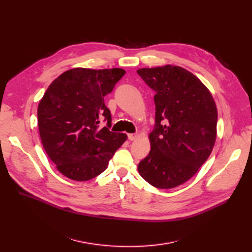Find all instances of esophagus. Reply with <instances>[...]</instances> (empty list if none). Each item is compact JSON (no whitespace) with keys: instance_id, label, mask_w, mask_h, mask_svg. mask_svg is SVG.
Wrapping results in <instances>:
<instances>
[{"instance_id":"34e87169","label":"esophagus","mask_w":252,"mask_h":252,"mask_svg":"<svg viewBox=\"0 0 252 252\" xmlns=\"http://www.w3.org/2000/svg\"><path fill=\"white\" fill-rule=\"evenodd\" d=\"M127 137H128L129 140H134L137 137V134L136 133H129V134H127Z\"/></svg>"}]
</instances>
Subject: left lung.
<instances>
[{
    "label": "left lung",
    "mask_w": 252,
    "mask_h": 252,
    "mask_svg": "<svg viewBox=\"0 0 252 252\" xmlns=\"http://www.w3.org/2000/svg\"><path fill=\"white\" fill-rule=\"evenodd\" d=\"M137 74L156 92L151 152L137 169L153 187L173 189L191 178L211 154L217 105L200 80L182 66L143 67Z\"/></svg>",
    "instance_id": "8db88e82"
}]
</instances>
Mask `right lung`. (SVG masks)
<instances>
[{"mask_svg":"<svg viewBox=\"0 0 252 252\" xmlns=\"http://www.w3.org/2000/svg\"><path fill=\"white\" fill-rule=\"evenodd\" d=\"M123 68L76 67L59 76L38 106V126L43 147L64 176L86 182L97 176L126 140L113 132L110 110L103 97L124 77ZM105 118L108 126L100 128Z\"/></svg>","mask_w":252,"mask_h":252,"instance_id":"obj_1","label":"right lung"}]
</instances>
